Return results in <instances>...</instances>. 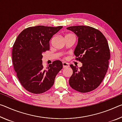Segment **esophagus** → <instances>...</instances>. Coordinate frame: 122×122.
I'll return each mask as SVG.
<instances>
[{"mask_svg": "<svg viewBox=\"0 0 122 122\" xmlns=\"http://www.w3.org/2000/svg\"><path fill=\"white\" fill-rule=\"evenodd\" d=\"M62 65H63V68H67V67H68L69 66V65L68 63H66V62H63L62 63Z\"/></svg>", "mask_w": 122, "mask_h": 122, "instance_id": "obj_1", "label": "esophagus"}]
</instances>
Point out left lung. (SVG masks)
Returning a JSON list of instances; mask_svg holds the SVG:
<instances>
[{
    "mask_svg": "<svg viewBox=\"0 0 122 122\" xmlns=\"http://www.w3.org/2000/svg\"><path fill=\"white\" fill-rule=\"evenodd\" d=\"M78 38L74 54L82 63L79 69L71 65L73 74L69 85L77 91L86 93L95 90L105 76L110 58L107 40L99 30L88 26H69Z\"/></svg>",
    "mask_w": 122,
    "mask_h": 122,
    "instance_id": "1",
    "label": "left lung"
}]
</instances>
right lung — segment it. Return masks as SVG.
Returning a JSON list of instances; mask_svg holds the SVG:
<instances>
[{"label":"right lung","instance_id":"obj_1","mask_svg":"<svg viewBox=\"0 0 122 122\" xmlns=\"http://www.w3.org/2000/svg\"><path fill=\"white\" fill-rule=\"evenodd\" d=\"M62 28L38 25L23 30L12 48V62L17 76L26 90L35 94L47 91L62 68L61 61H54L46 68L42 65V53L50 48L52 37Z\"/></svg>","mask_w":122,"mask_h":122}]
</instances>
